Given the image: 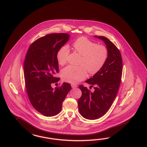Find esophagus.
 Instances as JSON below:
<instances>
[{"mask_svg": "<svg viewBox=\"0 0 147 147\" xmlns=\"http://www.w3.org/2000/svg\"><path fill=\"white\" fill-rule=\"evenodd\" d=\"M71 87H72L73 89H75V88H76L77 87V85H76V84H71Z\"/></svg>", "mask_w": 147, "mask_h": 147, "instance_id": "esophagus-1", "label": "esophagus"}]
</instances>
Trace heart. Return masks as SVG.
Listing matches in <instances>:
<instances>
[{
  "mask_svg": "<svg viewBox=\"0 0 147 147\" xmlns=\"http://www.w3.org/2000/svg\"><path fill=\"white\" fill-rule=\"evenodd\" d=\"M74 51L82 56L80 65L81 66L69 65L62 69L61 75L62 79L66 82L77 83L84 80L88 72L91 75L98 72L104 66L108 57V51L102 45L92 41L85 37L76 39L72 44ZM70 50L67 45L61 47L57 53L56 58L59 65H65L67 61Z\"/></svg>",
  "mask_w": 147,
  "mask_h": 147,
  "instance_id": "b5f03b06",
  "label": "heart"
}]
</instances>
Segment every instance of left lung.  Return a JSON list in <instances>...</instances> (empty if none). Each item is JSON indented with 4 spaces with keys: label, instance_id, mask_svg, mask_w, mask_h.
<instances>
[{
    "label": "left lung",
    "instance_id": "left-lung-1",
    "mask_svg": "<svg viewBox=\"0 0 147 147\" xmlns=\"http://www.w3.org/2000/svg\"><path fill=\"white\" fill-rule=\"evenodd\" d=\"M94 37L105 43L108 57L101 70L85 81L92 87L95 86L94 92L83 85L79 86L82 92L78 100L79 112L88 119H99L109 110L117 94L123 70L122 56L118 48L105 37Z\"/></svg>",
    "mask_w": 147,
    "mask_h": 147
}]
</instances>
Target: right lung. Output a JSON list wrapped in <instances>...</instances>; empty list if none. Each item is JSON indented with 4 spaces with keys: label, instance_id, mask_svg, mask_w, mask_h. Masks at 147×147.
Segmentation results:
<instances>
[{
    "label": "right lung",
    "instance_id": "add662e5",
    "mask_svg": "<svg viewBox=\"0 0 147 147\" xmlns=\"http://www.w3.org/2000/svg\"><path fill=\"white\" fill-rule=\"evenodd\" d=\"M67 33H51L35 40L28 48L24 63L25 87L33 108L47 117L59 114L71 85L63 83L53 89L51 84L60 78L56 77L59 67L56 55L69 40Z\"/></svg>",
    "mask_w": 147,
    "mask_h": 147
}]
</instances>
